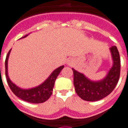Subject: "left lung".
Here are the masks:
<instances>
[{"label":"left lung","mask_w":128,"mask_h":128,"mask_svg":"<svg viewBox=\"0 0 128 128\" xmlns=\"http://www.w3.org/2000/svg\"><path fill=\"white\" fill-rule=\"evenodd\" d=\"M113 66L107 76L101 80L92 81L72 68L74 85L77 94L84 101H96L103 99L114 90L120 76V58L116 46L110 48Z\"/></svg>","instance_id":"1"}]
</instances>
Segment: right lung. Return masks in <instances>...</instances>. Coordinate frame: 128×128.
<instances>
[{"label":"right lung","instance_id":"right-lung-1","mask_svg":"<svg viewBox=\"0 0 128 128\" xmlns=\"http://www.w3.org/2000/svg\"><path fill=\"white\" fill-rule=\"evenodd\" d=\"M27 36L28 35L24 36L23 38L27 37ZM10 50H10L9 52H8L5 60V74L8 84L9 86L10 90L18 98L29 103H42L46 101L52 94L56 79L57 78L58 76L64 66H61L59 68H56L40 85L29 89H23L13 83L10 80L9 77L8 76V59Z\"/></svg>","mask_w":128,"mask_h":128}]
</instances>
